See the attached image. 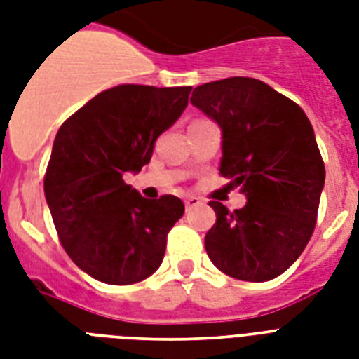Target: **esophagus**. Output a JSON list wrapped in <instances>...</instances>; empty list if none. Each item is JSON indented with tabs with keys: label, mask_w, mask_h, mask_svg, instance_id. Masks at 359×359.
<instances>
[{
	"label": "esophagus",
	"mask_w": 359,
	"mask_h": 359,
	"mask_svg": "<svg viewBox=\"0 0 359 359\" xmlns=\"http://www.w3.org/2000/svg\"><path fill=\"white\" fill-rule=\"evenodd\" d=\"M184 205H186V210H191V208H196V207H199V205H203V201L196 196H188L184 199Z\"/></svg>",
	"instance_id": "obj_1"
}]
</instances>
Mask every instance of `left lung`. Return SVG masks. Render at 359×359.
<instances>
[{"label":"left lung","instance_id":"left-lung-1","mask_svg":"<svg viewBox=\"0 0 359 359\" xmlns=\"http://www.w3.org/2000/svg\"><path fill=\"white\" fill-rule=\"evenodd\" d=\"M190 102L222 130L219 173L245 196L229 212L212 201L205 236L214 266L242 281H268L302 255L315 229L324 163L313 126L290 98L255 78L196 87Z\"/></svg>","mask_w":359,"mask_h":359}]
</instances>
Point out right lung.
<instances>
[{"label":"right lung","instance_id":"obj_1","mask_svg":"<svg viewBox=\"0 0 359 359\" xmlns=\"http://www.w3.org/2000/svg\"><path fill=\"white\" fill-rule=\"evenodd\" d=\"M190 91L117 86L91 98L55 135L44 179L48 208L70 259L102 283H137L162 264L184 203L145 199L123 177L151 162L154 141L182 115Z\"/></svg>","mask_w":359,"mask_h":359}]
</instances>
